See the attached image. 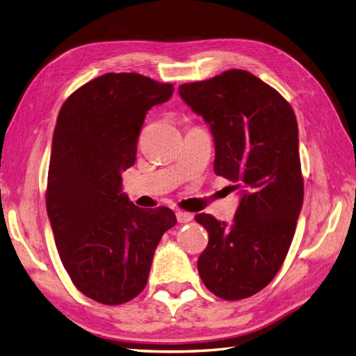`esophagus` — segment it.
I'll return each mask as SVG.
<instances>
[{"label": "esophagus", "mask_w": 356, "mask_h": 356, "mask_svg": "<svg viewBox=\"0 0 356 356\" xmlns=\"http://www.w3.org/2000/svg\"><path fill=\"white\" fill-rule=\"evenodd\" d=\"M176 218H177V221L179 222H189V221H193V218H194V215L193 213H189V212H184V211H177L176 212Z\"/></svg>", "instance_id": "obj_1"}]
</instances>
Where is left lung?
<instances>
[{
  "label": "left lung",
  "instance_id": "obj_1",
  "mask_svg": "<svg viewBox=\"0 0 356 356\" xmlns=\"http://www.w3.org/2000/svg\"><path fill=\"white\" fill-rule=\"evenodd\" d=\"M179 95L211 126L215 172L242 195L230 227L195 215L209 233L200 278L218 298H250L277 275L302 207L295 113L275 88L241 69L181 84Z\"/></svg>",
  "mask_w": 356,
  "mask_h": 356
}]
</instances>
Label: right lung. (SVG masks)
Here are the masks:
<instances>
[{
	"label": "right lung",
	"instance_id": "right-lung-1",
	"mask_svg": "<svg viewBox=\"0 0 356 356\" xmlns=\"http://www.w3.org/2000/svg\"><path fill=\"white\" fill-rule=\"evenodd\" d=\"M175 87L140 74H105L63 104L54 131L47 211L63 266L96 302L120 305L147 284L153 254L177 220L122 193L145 114Z\"/></svg>",
	"mask_w": 356,
	"mask_h": 356
}]
</instances>
